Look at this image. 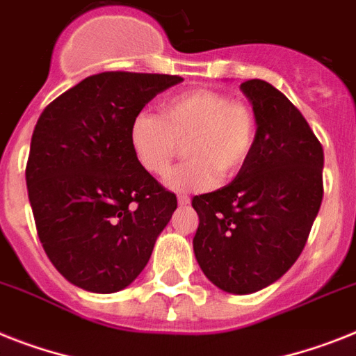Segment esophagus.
I'll use <instances>...</instances> for the list:
<instances>
[{
	"label": "esophagus",
	"instance_id": "obj_1",
	"mask_svg": "<svg viewBox=\"0 0 356 356\" xmlns=\"http://www.w3.org/2000/svg\"><path fill=\"white\" fill-rule=\"evenodd\" d=\"M178 204H180V205L191 204V198L187 195H180V196H178Z\"/></svg>",
	"mask_w": 356,
	"mask_h": 356
}]
</instances>
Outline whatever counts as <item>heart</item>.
<instances>
[{"label":"heart","mask_w":356,"mask_h":356,"mask_svg":"<svg viewBox=\"0 0 356 356\" xmlns=\"http://www.w3.org/2000/svg\"><path fill=\"white\" fill-rule=\"evenodd\" d=\"M160 113L142 111L129 127L134 158L149 175L169 171L185 143L187 160L167 175L172 191H205L231 180L248 165L258 138L254 108L213 89H195L163 99Z\"/></svg>","instance_id":"heart-1"}]
</instances>
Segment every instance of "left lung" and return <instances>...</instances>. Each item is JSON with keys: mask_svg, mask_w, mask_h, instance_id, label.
Returning <instances> with one entry per match:
<instances>
[{"mask_svg": "<svg viewBox=\"0 0 356 356\" xmlns=\"http://www.w3.org/2000/svg\"><path fill=\"white\" fill-rule=\"evenodd\" d=\"M258 138L248 165L222 189L193 198L196 260L214 286L249 295L300 257L324 196V149L286 94L248 79Z\"/></svg>", "mask_w": 356, "mask_h": 356, "instance_id": "obj_1", "label": "left lung"}]
</instances>
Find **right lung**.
<instances>
[{
  "instance_id": "add662e5",
  "label": "right lung",
  "mask_w": 356,
  "mask_h": 356,
  "mask_svg": "<svg viewBox=\"0 0 356 356\" xmlns=\"http://www.w3.org/2000/svg\"><path fill=\"white\" fill-rule=\"evenodd\" d=\"M180 76L113 70L47 105L32 132L26 189L40 242L74 286L116 293L142 273L176 195L134 158L129 127Z\"/></svg>"
}]
</instances>
